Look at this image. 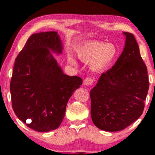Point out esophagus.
I'll return each instance as SVG.
<instances>
[{
    "instance_id": "esophagus-1",
    "label": "esophagus",
    "mask_w": 155,
    "mask_h": 155,
    "mask_svg": "<svg viewBox=\"0 0 155 155\" xmlns=\"http://www.w3.org/2000/svg\"><path fill=\"white\" fill-rule=\"evenodd\" d=\"M93 83H94V80H93V78L91 77H87L85 78V80H84V85H85L87 86L92 85Z\"/></svg>"
}]
</instances>
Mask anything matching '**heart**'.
<instances>
[{
	"label": "heart",
	"instance_id": "obj_1",
	"mask_svg": "<svg viewBox=\"0 0 155 155\" xmlns=\"http://www.w3.org/2000/svg\"><path fill=\"white\" fill-rule=\"evenodd\" d=\"M117 48L114 44L104 43L98 40H90L78 47L77 55L81 61L89 62L95 70H103L111 65L117 55ZM70 64H77L72 57H68Z\"/></svg>",
	"mask_w": 155,
	"mask_h": 155
}]
</instances>
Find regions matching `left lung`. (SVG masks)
<instances>
[{
  "instance_id": "1",
  "label": "left lung",
  "mask_w": 155,
  "mask_h": 155,
  "mask_svg": "<svg viewBox=\"0 0 155 155\" xmlns=\"http://www.w3.org/2000/svg\"><path fill=\"white\" fill-rule=\"evenodd\" d=\"M125 46L111 69L90 91L91 116L101 130L124 129L142 114L149 89L146 65L134 35L124 32Z\"/></svg>"
}]
</instances>
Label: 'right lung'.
<instances>
[{
  "instance_id": "1",
  "label": "right lung",
  "mask_w": 155,
  "mask_h": 155,
  "mask_svg": "<svg viewBox=\"0 0 155 155\" xmlns=\"http://www.w3.org/2000/svg\"><path fill=\"white\" fill-rule=\"evenodd\" d=\"M63 46L55 31L33 34L15 60L10 92L16 116L38 132L57 129L67 103L82 85V78L64 74L50 50L61 54Z\"/></svg>"
}]
</instances>
